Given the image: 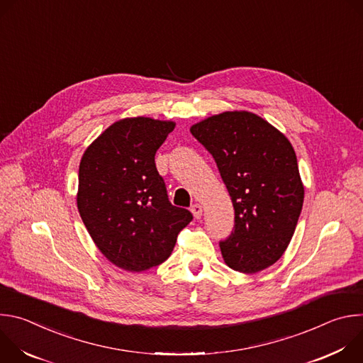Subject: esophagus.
Returning <instances> with one entry per match:
<instances>
[{
    "label": "esophagus",
    "mask_w": 363,
    "mask_h": 363,
    "mask_svg": "<svg viewBox=\"0 0 363 363\" xmlns=\"http://www.w3.org/2000/svg\"><path fill=\"white\" fill-rule=\"evenodd\" d=\"M191 213L194 214V217H195L196 220H199V218L202 217V206H201L199 203H194V205L191 206Z\"/></svg>",
    "instance_id": "1"
}]
</instances>
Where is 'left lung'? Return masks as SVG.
I'll list each match as a JSON object with an SVG mask.
<instances>
[{"label":"left lung","mask_w":363,"mask_h":363,"mask_svg":"<svg viewBox=\"0 0 363 363\" xmlns=\"http://www.w3.org/2000/svg\"><path fill=\"white\" fill-rule=\"evenodd\" d=\"M191 133L213 155L234 205V230L220 241L225 264L247 274L273 266L290 244L304 199L291 143L245 111L206 118Z\"/></svg>","instance_id":"1"}]
</instances>
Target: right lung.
<instances>
[{
  "instance_id": "right-lung-1",
  "label": "right lung",
  "mask_w": 363,
  "mask_h": 363,
  "mask_svg": "<svg viewBox=\"0 0 363 363\" xmlns=\"http://www.w3.org/2000/svg\"><path fill=\"white\" fill-rule=\"evenodd\" d=\"M175 122L126 118L84 150L77 208L100 252L128 272H145L171 255L192 214L169 202L155 153Z\"/></svg>"
}]
</instances>
